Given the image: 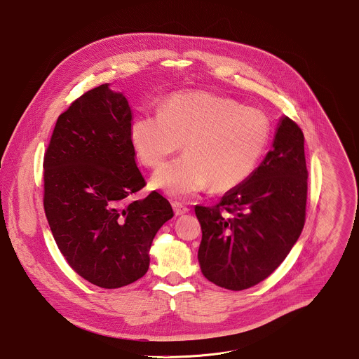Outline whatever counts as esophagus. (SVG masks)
<instances>
[{
  "instance_id": "obj_1",
  "label": "esophagus",
  "mask_w": 359,
  "mask_h": 359,
  "mask_svg": "<svg viewBox=\"0 0 359 359\" xmlns=\"http://www.w3.org/2000/svg\"><path fill=\"white\" fill-rule=\"evenodd\" d=\"M172 208H173V212H175L176 216L186 215V213H189V210H190L186 205H183V203H180V202H173V203H172Z\"/></svg>"
}]
</instances>
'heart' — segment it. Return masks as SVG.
I'll return each instance as SVG.
<instances>
[{
    "mask_svg": "<svg viewBox=\"0 0 359 359\" xmlns=\"http://www.w3.org/2000/svg\"><path fill=\"white\" fill-rule=\"evenodd\" d=\"M272 133L257 108L209 91L173 93L156 111H140L130 127L143 165L157 168L184 143L186 156L158 169L151 186L172 196L232 190L246 182L264 156Z\"/></svg>",
    "mask_w": 359,
    "mask_h": 359,
    "instance_id": "heart-1",
    "label": "heart"
}]
</instances>
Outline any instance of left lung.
Returning <instances> with one entry per match:
<instances>
[{
    "label": "left lung",
    "mask_w": 359,
    "mask_h": 359,
    "mask_svg": "<svg viewBox=\"0 0 359 359\" xmlns=\"http://www.w3.org/2000/svg\"><path fill=\"white\" fill-rule=\"evenodd\" d=\"M304 133L278 123L273 149L241 186L215 206H195L202 241L198 259L216 285L242 291L271 276L297 243L306 221Z\"/></svg>",
    "instance_id": "1"
}]
</instances>
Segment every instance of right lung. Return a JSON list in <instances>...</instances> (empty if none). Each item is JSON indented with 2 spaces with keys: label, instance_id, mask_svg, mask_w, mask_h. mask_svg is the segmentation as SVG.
<instances>
[{
  "label": "right lung",
  "instance_id": "right-lung-1",
  "mask_svg": "<svg viewBox=\"0 0 359 359\" xmlns=\"http://www.w3.org/2000/svg\"><path fill=\"white\" fill-rule=\"evenodd\" d=\"M131 109L108 84L86 91L55 123L43 156V208L68 265L101 288H120L144 276L149 248L173 217L146 186L130 138Z\"/></svg>",
  "mask_w": 359,
  "mask_h": 359
}]
</instances>
